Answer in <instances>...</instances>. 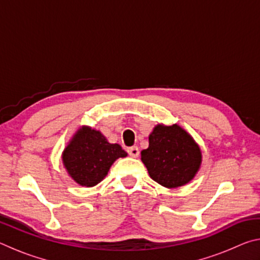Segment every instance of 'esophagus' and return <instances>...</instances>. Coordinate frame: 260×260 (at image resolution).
Segmentation results:
<instances>
[{
	"label": "esophagus",
	"mask_w": 260,
	"mask_h": 260,
	"mask_svg": "<svg viewBox=\"0 0 260 260\" xmlns=\"http://www.w3.org/2000/svg\"><path fill=\"white\" fill-rule=\"evenodd\" d=\"M127 152H128V155L131 157H134V158L139 157V155H140V151H139V148L138 147H131V148H128V149H127Z\"/></svg>",
	"instance_id": "esophagus-1"
}]
</instances>
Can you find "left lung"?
<instances>
[{
  "instance_id": "obj_1",
  "label": "left lung",
  "mask_w": 260,
  "mask_h": 260,
  "mask_svg": "<svg viewBox=\"0 0 260 260\" xmlns=\"http://www.w3.org/2000/svg\"><path fill=\"white\" fill-rule=\"evenodd\" d=\"M153 181L177 188L193 179L202 162V152L190 134L179 125H157L149 135L148 149L141 151Z\"/></svg>"
}]
</instances>
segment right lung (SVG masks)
<instances>
[{
	"label": "right lung",
	"mask_w": 260,
	"mask_h": 260,
	"mask_svg": "<svg viewBox=\"0 0 260 260\" xmlns=\"http://www.w3.org/2000/svg\"><path fill=\"white\" fill-rule=\"evenodd\" d=\"M126 156L119 144L109 143L100 131L83 126L64 149L61 159L74 181L80 186L94 187L107 177L116 159Z\"/></svg>",
	"instance_id": "1"
}]
</instances>
